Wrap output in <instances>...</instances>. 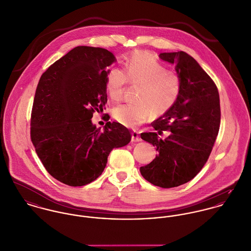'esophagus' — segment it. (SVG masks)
I'll list each match as a JSON object with an SVG mask.
<instances>
[{"label": "esophagus", "mask_w": 251, "mask_h": 251, "mask_svg": "<svg viewBox=\"0 0 251 251\" xmlns=\"http://www.w3.org/2000/svg\"><path fill=\"white\" fill-rule=\"evenodd\" d=\"M131 141L132 142H139V141H141V138L138 135V132L136 130H133L131 132Z\"/></svg>", "instance_id": "1"}]
</instances>
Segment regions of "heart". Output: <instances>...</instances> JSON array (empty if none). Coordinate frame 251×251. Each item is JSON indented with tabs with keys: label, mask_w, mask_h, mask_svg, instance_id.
<instances>
[{
	"label": "heart",
	"mask_w": 251,
	"mask_h": 251,
	"mask_svg": "<svg viewBox=\"0 0 251 251\" xmlns=\"http://www.w3.org/2000/svg\"><path fill=\"white\" fill-rule=\"evenodd\" d=\"M139 85L136 102L121 104L112 111L113 118L126 127H137L151 113L154 116L169 111L179 98L181 81L175 72L167 71L152 55L135 52L126 58L124 71L111 68L105 79L108 98L118 102L122 100L126 83Z\"/></svg>",
	"instance_id": "obj_1"
}]
</instances>
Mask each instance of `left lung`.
I'll return each mask as SVG.
<instances>
[{"instance_id":"8db88e82","label":"left lung","mask_w":251,"mask_h":251,"mask_svg":"<svg viewBox=\"0 0 251 251\" xmlns=\"http://www.w3.org/2000/svg\"><path fill=\"white\" fill-rule=\"evenodd\" d=\"M159 58L176 65L181 89L173 107L151 124L154 131L141 133L157 154L140 172L153 185L170 188L193 179L207 162L219 130L220 103L215 82L191 56L179 51ZM163 131L172 132L165 140L159 137Z\"/></svg>"}]
</instances>
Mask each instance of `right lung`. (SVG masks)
Here are the masks:
<instances>
[{
  "instance_id": "1",
  "label": "right lung",
  "mask_w": 251,
  "mask_h": 251,
  "mask_svg": "<svg viewBox=\"0 0 251 251\" xmlns=\"http://www.w3.org/2000/svg\"><path fill=\"white\" fill-rule=\"evenodd\" d=\"M116 61L104 48L77 46L51 65L37 84L31 140L47 172L59 181L82 186L103 172L114 148L130 142L123 125L92 123L107 102V68Z\"/></svg>"
}]
</instances>
